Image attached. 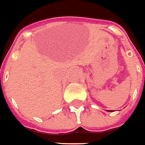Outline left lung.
I'll return each mask as SVG.
<instances>
[{"label":"left lung","mask_w":145,"mask_h":145,"mask_svg":"<svg viewBox=\"0 0 145 145\" xmlns=\"http://www.w3.org/2000/svg\"><path fill=\"white\" fill-rule=\"evenodd\" d=\"M108 112H109V111H108Z\"/></svg>","instance_id":"obj_1"}]
</instances>
